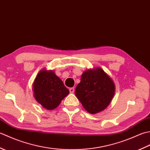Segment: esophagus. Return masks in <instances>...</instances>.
Masks as SVG:
<instances>
[{"mask_svg":"<svg viewBox=\"0 0 150 150\" xmlns=\"http://www.w3.org/2000/svg\"><path fill=\"white\" fill-rule=\"evenodd\" d=\"M74 91H75V88H69V92H70V93H74Z\"/></svg>","mask_w":150,"mask_h":150,"instance_id":"esophagus-1","label":"esophagus"}]
</instances>
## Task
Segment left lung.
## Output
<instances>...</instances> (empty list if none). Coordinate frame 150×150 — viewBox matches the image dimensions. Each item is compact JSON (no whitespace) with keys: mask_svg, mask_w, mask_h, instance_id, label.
<instances>
[{"mask_svg":"<svg viewBox=\"0 0 150 150\" xmlns=\"http://www.w3.org/2000/svg\"><path fill=\"white\" fill-rule=\"evenodd\" d=\"M75 93L84 109L95 114L110 104L115 93V84L103 69H89L82 73Z\"/></svg>","mask_w":150,"mask_h":150,"instance_id":"left-lung-1","label":"left lung"}]
</instances>
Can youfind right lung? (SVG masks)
Wrapping results in <instances>:
<instances>
[{"instance_id": "right-lung-1", "label": "right lung", "mask_w": 150, "mask_h": 150, "mask_svg": "<svg viewBox=\"0 0 150 150\" xmlns=\"http://www.w3.org/2000/svg\"><path fill=\"white\" fill-rule=\"evenodd\" d=\"M33 88L35 98L48 110L56 108L69 93L55 73L44 69L37 75Z\"/></svg>"}]
</instances>
